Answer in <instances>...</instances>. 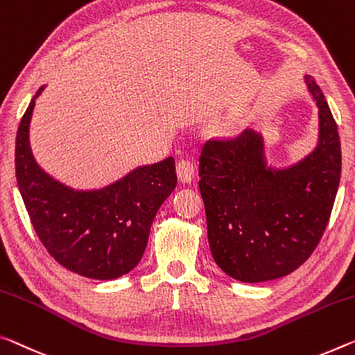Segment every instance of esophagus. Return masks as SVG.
<instances>
[{
	"label": "esophagus",
	"instance_id": "34e87169",
	"mask_svg": "<svg viewBox=\"0 0 355 355\" xmlns=\"http://www.w3.org/2000/svg\"><path fill=\"white\" fill-rule=\"evenodd\" d=\"M177 177L182 183H189L194 178V164L189 159L177 162Z\"/></svg>",
	"mask_w": 355,
	"mask_h": 355
}]
</instances>
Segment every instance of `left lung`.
Instances as JSON below:
<instances>
[{
    "instance_id": "8db88e82",
    "label": "left lung",
    "mask_w": 355,
    "mask_h": 355,
    "mask_svg": "<svg viewBox=\"0 0 355 355\" xmlns=\"http://www.w3.org/2000/svg\"><path fill=\"white\" fill-rule=\"evenodd\" d=\"M305 82L319 109V142L297 164L270 167L254 129L232 140H208L199 157L211 256L243 283L294 272L329 224L341 177L338 126L314 78L305 76Z\"/></svg>"
}]
</instances>
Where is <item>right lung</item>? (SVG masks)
<instances>
[{"label": "right lung", "instance_id": "right-lung-1", "mask_svg": "<svg viewBox=\"0 0 355 355\" xmlns=\"http://www.w3.org/2000/svg\"><path fill=\"white\" fill-rule=\"evenodd\" d=\"M33 96L15 140V175L21 199L49 254L71 272L115 279L131 272L147 248L157 210L177 187L172 156L134 168L101 189H72L44 172L30 147Z\"/></svg>", "mask_w": 355, "mask_h": 355}]
</instances>
